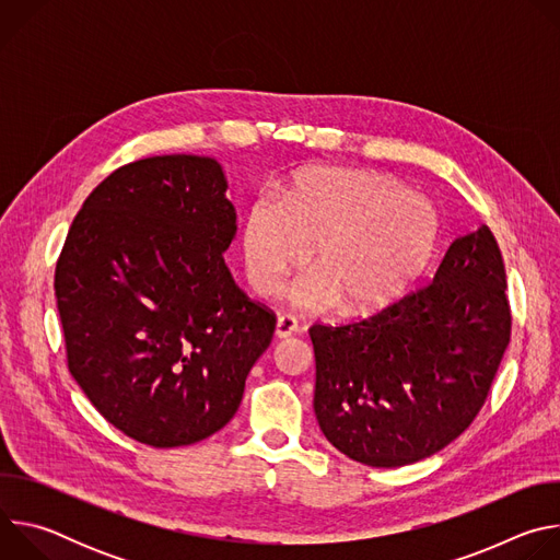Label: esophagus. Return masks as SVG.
<instances>
[{
	"label": "esophagus",
	"mask_w": 560,
	"mask_h": 560,
	"mask_svg": "<svg viewBox=\"0 0 560 560\" xmlns=\"http://www.w3.org/2000/svg\"><path fill=\"white\" fill-rule=\"evenodd\" d=\"M296 330H299V324H296V318H294L292 314H281V316L277 318V328H275L277 339H288V337H292Z\"/></svg>",
	"instance_id": "obj_1"
}]
</instances>
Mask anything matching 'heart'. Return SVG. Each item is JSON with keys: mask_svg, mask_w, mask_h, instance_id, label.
Listing matches in <instances>:
<instances>
[{"mask_svg": "<svg viewBox=\"0 0 560 560\" xmlns=\"http://www.w3.org/2000/svg\"><path fill=\"white\" fill-rule=\"evenodd\" d=\"M439 232L432 203L381 173L307 168L283 197H257L244 217L242 255L248 283L277 294L312 248L314 270L292 299L324 310L368 314L401 296L425 268Z\"/></svg>", "mask_w": 560, "mask_h": 560, "instance_id": "b5f03b06", "label": "heart"}]
</instances>
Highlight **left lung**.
<instances>
[{"instance_id": "left-lung-1", "label": "left lung", "mask_w": 560, "mask_h": 560, "mask_svg": "<svg viewBox=\"0 0 560 560\" xmlns=\"http://www.w3.org/2000/svg\"><path fill=\"white\" fill-rule=\"evenodd\" d=\"M505 264L488 225L450 244L436 275L359 322L314 324V415L352 460L401 467L481 412L512 335Z\"/></svg>"}]
</instances>
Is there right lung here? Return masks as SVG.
Here are the masks:
<instances>
[{"mask_svg": "<svg viewBox=\"0 0 560 560\" xmlns=\"http://www.w3.org/2000/svg\"><path fill=\"white\" fill-rule=\"evenodd\" d=\"M214 159L148 156L72 219L55 268L68 370L100 415L152 447L221 430L277 316L223 261L236 232Z\"/></svg>", "mask_w": 560, "mask_h": 560, "instance_id": "1", "label": "right lung"}]
</instances>
